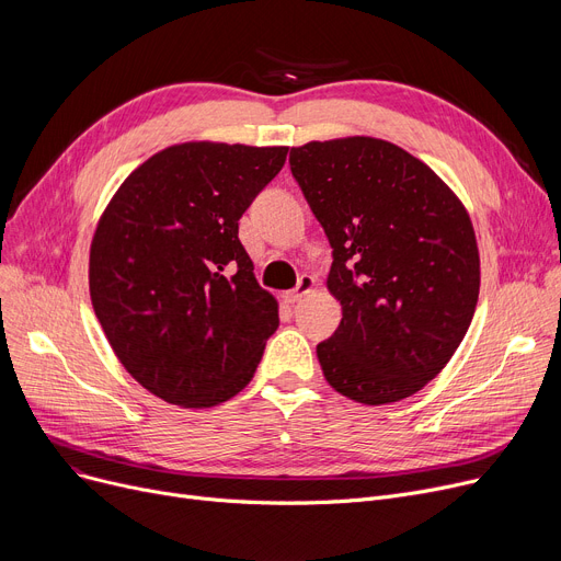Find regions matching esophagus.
<instances>
[{"mask_svg":"<svg viewBox=\"0 0 561 561\" xmlns=\"http://www.w3.org/2000/svg\"><path fill=\"white\" fill-rule=\"evenodd\" d=\"M313 286H316V279L309 277V275H302L300 282H298V286H296V290L286 293L284 300H286L288 305H296V302H300L305 296H309V293L313 290Z\"/></svg>","mask_w":561,"mask_h":561,"instance_id":"1","label":"esophagus"}]
</instances>
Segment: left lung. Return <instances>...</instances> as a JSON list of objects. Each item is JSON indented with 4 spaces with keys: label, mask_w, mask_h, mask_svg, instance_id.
<instances>
[{
    "label": "left lung",
    "mask_w": 561,
    "mask_h": 561,
    "mask_svg": "<svg viewBox=\"0 0 561 561\" xmlns=\"http://www.w3.org/2000/svg\"><path fill=\"white\" fill-rule=\"evenodd\" d=\"M290 172L332 245L341 325L318 343L341 396L391 404L453 359L480 296L476 229L455 191L402 147L345 136L290 147Z\"/></svg>",
    "instance_id": "obj_1"
}]
</instances>
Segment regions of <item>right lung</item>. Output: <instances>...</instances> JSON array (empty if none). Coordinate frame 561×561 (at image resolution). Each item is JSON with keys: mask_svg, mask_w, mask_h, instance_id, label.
<instances>
[{"mask_svg": "<svg viewBox=\"0 0 561 561\" xmlns=\"http://www.w3.org/2000/svg\"><path fill=\"white\" fill-rule=\"evenodd\" d=\"M288 147L188 140L140 163L98 222L88 286L117 362L157 398L216 407L243 391L279 325L239 220Z\"/></svg>", "mask_w": 561, "mask_h": 561, "instance_id": "right-lung-1", "label": "right lung"}]
</instances>
